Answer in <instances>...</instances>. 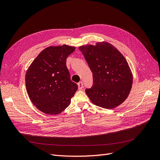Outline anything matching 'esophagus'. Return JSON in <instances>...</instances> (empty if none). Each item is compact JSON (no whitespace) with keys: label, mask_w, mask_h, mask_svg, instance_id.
<instances>
[{"label":"esophagus","mask_w":160,"mask_h":160,"mask_svg":"<svg viewBox=\"0 0 160 160\" xmlns=\"http://www.w3.org/2000/svg\"><path fill=\"white\" fill-rule=\"evenodd\" d=\"M78 89L81 90L83 88V82H80L78 83Z\"/></svg>","instance_id":"1"}]
</instances>
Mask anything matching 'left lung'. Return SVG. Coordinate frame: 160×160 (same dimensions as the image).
I'll return each mask as SVG.
<instances>
[{"label": "left lung", "instance_id": "8db88e82", "mask_svg": "<svg viewBox=\"0 0 160 160\" xmlns=\"http://www.w3.org/2000/svg\"><path fill=\"white\" fill-rule=\"evenodd\" d=\"M91 71L93 84L86 93L96 106L112 109L128 97L133 82L130 67L122 54L108 42L79 47Z\"/></svg>", "mask_w": 160, "mask_h": 160}]
</instances>
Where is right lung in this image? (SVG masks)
<instances>
[{
	"instance_id": "add662e5",
	"label": "right lung",
	"mask_w": 160,
	"mask_h": 160,
	"mask_svg": "<svg viewBox=\"0 0 160 160\" xmlns=\"http://www.w3.org/2000/svg\"><path fill=\"white\" fill-rule=\"evenodd\" d=\"M74 50L67 45L48 47L28 67L25 76L27 91L41 112L56 115L69 106L78 86L71 80L66 60Z\"/></svg>"
}]
</instances>
